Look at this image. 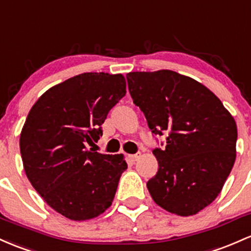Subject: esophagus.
<instances>
[{"instance_id": "34e87169", "label": "esophagus", "mask_w": 251, "mask_h": 251, "mask_svg": "<svg viewBox=\"0 0 251 251\" xmlns=\"http://www.w3.org/2000/svg\"><path fill=\"white\" fill-rule=\"evenodd\" d=\"M140 157V152H137V153H134V155H130V158L132 159V161H137V159H138Z\"/></svg>"}]
</instances>
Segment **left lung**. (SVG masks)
<instances>
[{"mask_svg": "<svg viewBox=\"0 0 251 251\" xmlns=\"http://www.w3.org/2000/svg\"><path fill=\"white\" fill-rule=\"evenodd\" d=\"M133 103L153 134L158 172L147 187L153 201L177 216L197 214L218 197L236 159L237 126L205 85L172 70L126 75Z\"/></svg>", "mask_w": 251, "mask_h": 251, "instance_id": "1", "label": "left lung"}]
</instances>
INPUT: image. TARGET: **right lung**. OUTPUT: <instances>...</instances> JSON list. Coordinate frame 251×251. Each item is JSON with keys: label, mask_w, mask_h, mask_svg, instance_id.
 I'll return each instance as SVG.
<instances>
[{"label": "right lung", "mask_w": 251, "mask_h": 251, "mask_svg": "<svg viewBox=\"0 0 251 251\" xmlns=\"http://www.w3.org/2000/svg\"><path fill=\"white\" fill-rule=\"evenodd\" d=\"M126 94L121 74L84 73L46 90L33 104L20 134L29 182L50 207L87 220L112 205L127 163L120 155L88 150L102 136L107 114Z\"/></svg>", "instance_id": "add662e5"}]
</instances>
